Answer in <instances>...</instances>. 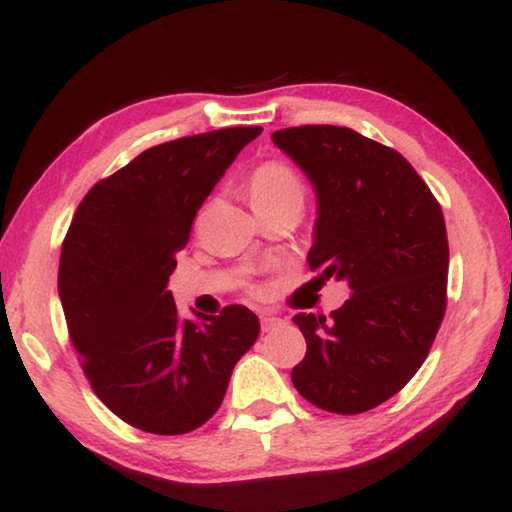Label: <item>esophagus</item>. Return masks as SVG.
I'll return each instance as SVG.
<instances>
[{
  "mask_svg": "<svg viewBox=\"0 0 512 512\" xmlns=\"http://www.w3.org/2000/svg\"><path fill=\"white\" fill-rule=\"evenodd\" d=\"M281 323H284V321H281V318H277V316H270V314L261 316V328H263V332H270V330H274V328H279Z\"/></svg>",
  "mask_w": 512,
  "mask_h": 512,
  "instance_id": "1",
  "label": "esophagus"
}]
</instances>
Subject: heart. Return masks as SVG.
<instances>
[{
  "label": "heart",
  "instance_id": "1",
  "mask_svg": "<svg viewBox=\"0 0 512 512\" xmlns=\"http://www.w3.org/2000/svg\"><path fill=\"white\" fill-rule=\"evenodd\" d=\"M247 196L258 214L284 205H302L305 184L298 170L284 159L261 161L247 177Z\"/></svg>",
  "mask_w": 512,
  "mask_h": 512
}]
</instances>
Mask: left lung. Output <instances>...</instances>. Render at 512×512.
<instances>
[{
    "mask_svg": "<svg viewBox=\"0 0 512 512\" xmlns=\"http://www.w3.org/2000/svg\"><path fill=\"white\" fill-rule=\"evenodd\" d=\"M272 140L316 187L311 272L351 288L330 321L293 318L307 339L293 385L323 411L365 413L413 379L441 328L450 258L441 205L402 154L353 129L305 124Z\"/></svg>",
    "mask_w": 512,
    "mask_h": 512,
    "instance_id": "left-lung-1",
    "label": "left lung"
}]
</instances>
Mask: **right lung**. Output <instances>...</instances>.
I'll return each mask as SVG.
<instances>
[{
  "label": "right lung",
  "instance_id": "1",
  "mask_svg": "<svg viewBox=\"0 0 512 512\" xmlns=\"http://www.w3.org/2000/svg\"><path fill=\"white\" fill-rule=\"evenodd\" d=\"M261 131L217 129L140 152L87 191L66 231L57 286L71 346L96 397L143 432L205 425L261 330L242 305L182 321L166 291L198 207Z\"/></svg>",
  "mask_w": 512,
  "mask_h": 512
}]
</instances>
